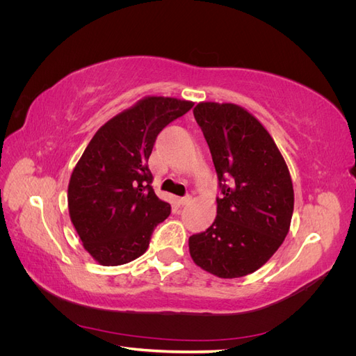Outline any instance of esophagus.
<instances>
[{"label": "esophagus", "instance_id": "esophagus-1", "mask_svg": "<svg viewBox=\"0 0 356 356\" xmlns=\"http://www.w3.org/2000/svg\"><path fill=\"white\" fill-rule=\"evenodd\" d=\"M191 200H193V197H191L190 195H187V196H184V197H179V203H181V204H188Z\"/></svg>", "mask_w": 356, "mask_h": 356}]
</instances>
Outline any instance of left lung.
<instances>
[{"mask_svg": "<svg viewBox=\"0 0 356 356\" xmlns=\"http://www.w3.org/2000/svg\"><path fill=\"white\" fill-rule=\"evenodd\" d=\"M193 114L211 149L221 197L211 227L190 236V255L218 277L246 276L286 238L293 181L270 134L242 106L200 102Z\"/></svg>", "mask_w": 356, "mask_h": 356, "instance_id": "obj_1", "label": "left lung"}]
</instances>
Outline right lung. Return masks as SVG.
Segmentation results:
<instances>
[{"mask_svg": "<svg viewBox=\"0 0 356 356\" xmlns=\"http://www.w3.org/2000/svg\"><path fill=\"white\" fill-rule=\"evenodd\" d=\"M195 105L147 96L95 134L68 186L70 217L88 251L102 266L141 257L156 225L170 213L152 187L148 159L157 135Z\"/></svg>", "mask_w": 356, "mask_h": 356, "instance_id": "right-lung-1", "label": "right lung"}]
</instances>
